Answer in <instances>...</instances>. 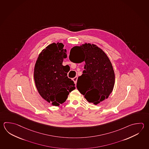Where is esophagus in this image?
I'll list each match as a JSON object with an SVG mask.
<instances>
[{
  "instance_id": "1",
  "label": "esophagus",
  "mask_w": 149,
  "mask_h": 149,
  "mask_svg": "<svg viewBox=\"0 0 149 149\" xmlns=\"http://www.w3.org/2000/svg\"><path fill=\"white\" fill-rule=\"evenodd\" d=\"M77 76H75V77H74L73 79V81H74V83L76 84L77 83Z\"/></svg>"
}]
</instances>
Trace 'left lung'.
Masks as SVG:
<instances>
[{
    "mask_svg": "<svg viewBox=\"0 0 149 149\" xmlns=\"http://www.w3.org/2000/svg\"><path fill=\"white\" fill-rule=\"evenodd\" d=\"M69 58L73 63H85L76 87L87 101L97 105L108 98L114 87L115 74L104 51L94 44L85 43L73 47Z\"/></svg>",
    "mask_w": 149,
    "mask_h": 149,
    "instance_id": "8db88e82",
    "label": "left lung"
}]
</instances>
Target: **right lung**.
Here are the masks:
<instances>
[{"instance_id": "add662e5", "label": "right lung", "mask_w": 149, "mask_h": 149, "mask_svg": "<svg viewBox=\"0 0 149 149\" xmlns=\"http://www.w3.org/2000/svg\"><path fill=\"white\" fill-rule=\"evenodd\" d=\"M64 46L61 42L48 45L39 54L34 68V81L40 95L56 107L66 101L70 92L75 89L62 65L67 57Z\"/></svg>"}]
</instances>
